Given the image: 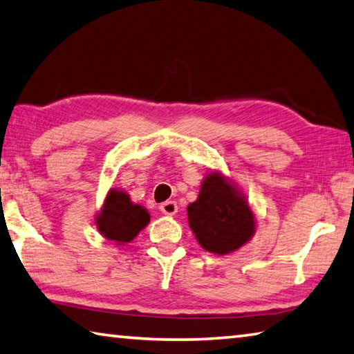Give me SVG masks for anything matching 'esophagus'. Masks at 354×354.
<instances>
[{"label": "esophagus", "instance_id": "1", "mask_svg": "<svg viewBox=\"0 0 354 354\" xmlns=\"http://www.w3.org/2000/svg\"><path fill=\"white\" fill-rule=\"evenodd\" d=\"M159 209L165 215H175L178 212V205H176V201H165L159 206Z\"/></svg>", "mask_w": 354, "mask_h": 354}]
</instances>
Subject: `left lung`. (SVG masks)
I'll list each match as a JSON object with an SVG mask.
<instances>
[{"instance_id": "8db88e82", "label": "left lung", "mask_w": 354, "mask_h": 354, "mask_svg": "<svg viewBox=\"0 0 354 354\" xmlns=\"http://www.w3.org/2000/svg\"><path fill=\"white\" fill-rule=\"evenodd\" d=\"M187 218L198 243L215 254L243 247L256 231L247 198L218 171L203 179L198 198L187 206Z\"/></svg>"}]
</instances>
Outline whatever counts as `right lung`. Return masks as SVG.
Segmentation results:
<instances>
[{
  "label": "right lung",
  "mask_w": 354,
  "mask_h": 354,
  "mask_svg": "<svg viewBox=\"0 0 354 354\" xmlns=\"http://www.w3.org/2000/svg\"><path fill=\"white\" fill-rule=\"evenodd\" d=\"M95 223L107 241L123 245L136 239L149 223V214L143 206L134 205L127 192L111 189Z\"/></svg>",
  "instance_id": "1"
}]
</instances>
